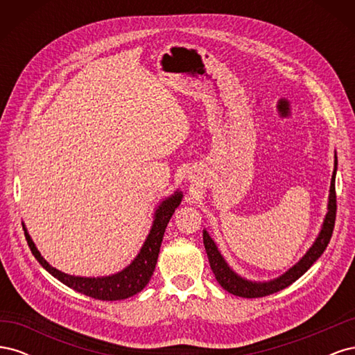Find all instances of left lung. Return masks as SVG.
Returning <instances> with one entry per match:
<instances>
[{
    "instance_id": "8db88e82",
    "label": "left lung",
    "mask_w": 355,
    "mask_h": 355,
    "mask_svg": "<svg viewBox=\"0 0 355 355\" xmlns=\"http://www.w3.org/2000/svg\"><path fill=\"white\" fill-rule=\"evenodd\" d=\"M336 166H338V159L335 155V170H333V175H331L327 214L317 240L314 241L313 245H311V249L306 252V254L302 257V259H300L295 266L290 268L286 274L275 278V280L256 283V282L245 280V278H241L239 274H235L228 266V263L225 262L220 252L218 250L216 244H214V241L210 239L209 232L206 230L202 231V241H204V247H206L210 268L214 277H216L218 283L227 290V292L240 297H262V296L272 295L275 292H280V290L295 283L300 275H304L309 268L313 266V263L318 259V257L323 254L331 239L333 228H335V219H336V191H335Z\"/></svg>"
}]
</instances>
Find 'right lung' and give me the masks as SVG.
Listing matches in <instances>:
<instances>
[{
    "instance_id": "right-lung-1",
    "label": "right lung",
    "mask_w": 355,
    "mask_h": 355,
    "mask_svg": "<svg viewBox=\"0 0 355 355\" xmlns=\"http://www.w3.org/2000/svg\"><path fill=\"white\" fill-rule=\"evenodd\" d=\"M180 201H182V192H178V191L171 197L161 201L158 209L155 210L153 228L149 231L148 239L144 243L141 252H139V254L135 257V261L127 268H124L121 272H116L110 277H98V278L73 277L56 270V268H53L44 257L41 256L34 241L31 240L25 225L24 223L22 225H24L25 237L32 254L35 256V259L41 263V266L46 268V270L53 277L58 278L59 282H62L63 284L73 290H77V292L85 296H90L94 299L121 300L141 292V290H144L145 286L149 283V280H151L155 265H157L161 241H163L164 231L167 228V223L170 218L173 216V213L178 209Z\"/></svg>"
}]
</instances>
